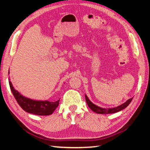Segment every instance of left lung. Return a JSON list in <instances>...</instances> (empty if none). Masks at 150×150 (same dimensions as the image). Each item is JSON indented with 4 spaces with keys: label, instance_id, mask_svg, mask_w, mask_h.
Masks as SVG:
<instances>
[{
    "label": "left lung",
    "instance_id": "1",
    "mask_svg": "<svg viewBox=\"0 0 150 150\" xmlns=\"http://www.w3.org/2000/svg\"><path fill=\"white\" fill-rule=\"evenodd\" d=\"M133 98H131L130 99H128L125 103L122 104V105H119L116 107L114 108H101L100 106H96L95 104H93L91 101L88 99V96L85 95V100L86 102H87V105L91 110L95 112L97 114H105V115H107V114H112V113H116L118 112L123 110L127 106L129 105V104L131 103V101L132 100Z\"/></svg>",
    "mask_w": 150,
    "mask_h": 150
}]
</instances>
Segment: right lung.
<instances>
[{
	"label": "right lung",
	"instance_id": "1",
	"mask_svg": "<svg viewBox=\"0 0 150 150\" xmlns=\"http://www.w3.org/2000/svg\"><path fill=\"white\" fill-rule=\"evenodd\" d=\"M9 85L17 103L20 107L27 112L39 116L50 115L59 105V100L56 101H49L47 100H35L25 97L13 87L11 81H10V79Z\"/></svg>",
	"mask_w": 150,
	"mask_h": 150
}]
</instances>
